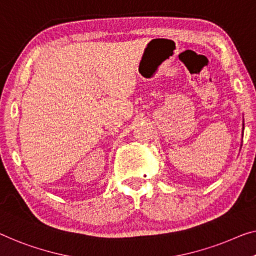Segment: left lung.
I'll use <instances>...</instances> for the list:
<instances>
[{
	"label": "left lung",
	"instance_id": "8db88e82",
	"mask_svg": "<svg viewBox=\"0 0 256 256\" xmlns=\"http://www.w3.org/2000/svg\"><path fill=\"white\" fill-rule=\"evenodd\" d=\"M242 130H244V128H242Z\"/></svg>",
	"mask_w": 256,
	"mask_h": 256
}]
</instances>
